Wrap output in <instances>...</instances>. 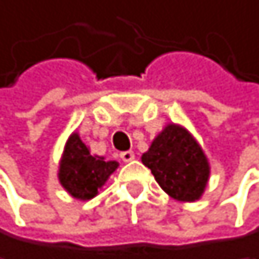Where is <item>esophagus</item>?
<instances>
[{"label":"esophagus","mask_w":259,"mask_h":259,"mask_svg":"<svg viewBox=\"0 0 259 259\" xmlns=\"http://www.w3.org/2000/svg\"><path fill=\"white\" fill-rule=\"evenodd\" d=\"M121 160L122 161H125V163H128V161H132V160H135V154L132 152V151H125V152H121Z\"/></svg>","instance_id":"obj_1"}]
</instances>
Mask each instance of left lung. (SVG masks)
Returning <instances> with one entry per match:
<instances>
[{
  "mask_svg": "<svg viewBox=\"0 0 259 259\" xmlns=\"http://www.w3.org/2000/svg\"><path fill=\"white\" fill-rule=\"evenodd\" d=\"M161 190L179 202H196L210 180V163L202 146L180 124H167L141 155Z\"/></svg>",
  "mask_w": 259,
  "mask_h": 259,
  "instance_id": "8db88e82",
  "label": "left lung"
}]
</instances>
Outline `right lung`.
Segmentation results:
<instances>
[{
    "instance_id": "obj_1",
    "label": "right lung",
    "mask_w": 259,
    "mask_h": 259,
    "mask_svg": "<svg viewBox=\"0 0 259 259\" xmlns=\"http://www.w3.org/2000/svg\"><path fill=\"white\" fill-rule=\"evenodd\" d=\"M119 163L115 160H105L99 155H92L88 147L73 132L68 137L63 154L59 163V182L65 191L77 200H90L98 196V191L105 185Z\"/></svg>"
}]
</instances>
